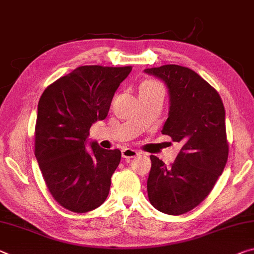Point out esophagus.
<instances>
[{
  "label": "esophagus",
  "instance_id": "obj_1",
  "mask_svg": "<svg viewBox=\"0 0 254 254\" xmlns=\"http://www.w3.org/2000/svg\"><path fill=\"white\" fill-rule=\"evenodd\" d=\"M138 155V151L133 150L131 148H124L122 149V157L123 158H134V157Z\"/></svg>",
  "mask_w": 254,
  "mask_h": 254
}]
</instances>
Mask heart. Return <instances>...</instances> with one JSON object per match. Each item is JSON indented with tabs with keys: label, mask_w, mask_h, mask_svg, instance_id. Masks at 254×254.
<instances>
[{
	"label": "heart",
	"mask_w": 254,
	"mask_h": 254,
	"mask_svg": "<svg viewBox=\"0 0 254 254\" xmlns=\"http://www.w3.org/2000/svg\"><path fill=\"white\" fill-rule=\"evenodd\" d=\"M149 84H155L154 82H144L142 86H149Z\"/></svg>",
	"instance_id": "b5f03b06"
}]
</instances>
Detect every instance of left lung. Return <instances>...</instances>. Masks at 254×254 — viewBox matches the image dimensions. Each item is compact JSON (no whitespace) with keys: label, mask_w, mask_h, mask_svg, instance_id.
Here are the masks:
<instances>
[{"label":"left lung","mask_w":254,"mask_h":254,"mask_svg":"<svg viewBox=\"0 0 254 254\" xmlns=\"http://www.w3.org/2000/svg\"><path fill=\"white\" fill-rule=\"evenodd\" d=\"M144 73L166 86L170 108L162 132L182 144L171 166L150 156L149 201L164 214L182 215L207 198L226 165L224 104L218 92L189 67L167 64Z\"/></svg>","instance_id":"8db88e82"}]
</instances>
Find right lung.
<instances>
[{
  "instance_id": "add662e5",
  "label": "right lung",
  "mask_w": 254,
  "mask_h": 254,
  "mask_svg": "<svg viewBox=\"0 0 254 254\" xmlns=\"http://www.w3.org/2000/svg\"><path fill=\"white\" fill-rule=\"evenodd\" d=\"M131 71V66L76 67L39 99L35 156L51 194L67 210L91 211L107 198L121 151L99 147L88 136L92 124L106 119L115 91Z\"/></svg>"
}]
</instances>
